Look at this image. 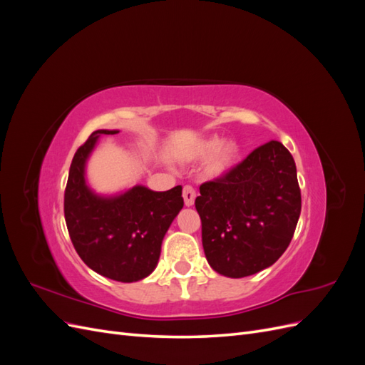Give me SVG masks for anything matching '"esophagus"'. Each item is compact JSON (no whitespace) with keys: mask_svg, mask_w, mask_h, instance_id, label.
I'll list each match as a JSON object with an SVG mask.
<instances>
[{"mask_svg":"<svg viewBox=\"0 0 365 365\" xmlns=\"http://www.w3.org/2000/svg\"><path fill=\"white\" fill-rule=\"evenodd\" d=\"M182 197H184V204L187 207H192L195 204V197H196V192L192 185H185L182 190Z\"/></svg>","mask_w":365,"mask_h":365,"instance_id":"34e87169","label":"esophagus"}]
</instances>
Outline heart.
<instances>
[{
	"mask_svg": "<svg viewBox=\"0 0 365 365\" xmlns=\"http://www.w3.org/2000/svg\"><path fill=\"white\" fill-rule=\"evenodd\" d=\"M193 155L196 158L210 157L207 161V172L213 176H222L233 168L239 155V146L236 141H220L213 135L200 141L195 148Z\"/></svg>",
	"mask_w": 365,
	"mask_h": 365,
	"instance_id": "1",
	"label": "heart"
}]
</instances>
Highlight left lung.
Instances as JSON below:
<instances>
[{
    "label": "left lung",
    "instance_id": "1",
    "mask_svg": "<svg viewBox=\"0 0 365 365\" xmlns=\"http://www.w3.org/2000/svg\"><path fill=\"white\" fill-rule=\"evenodd\" d=\"M195 205L207 262L225 277L256 274L288 248L302 212L295 161L269 141L222 178L204 182Z\"/></svg>",
    "mask_w": 365,
    "mask_h": 365
}]
</instances>
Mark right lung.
<instances>
[{
	"mask_svg": "<svg viewBox=\"0 0 365 365\" xmlns=\"http://www.w3.org/2000/svg\"><path fill=\"white\" fill-rule=\"evenodd\" d=\"M94 130L74 153L65 189L63 212L73 245L97 274L115 282H138L157 268L163 239L184 205L182 187L153 192L134 185L117 195H98L86 182L88 158L101 135Z\"/></svg>",
	"mask_w": 365,
	"mask_h": 365,
	"instance_id": "right-lung-1",
	"label": "right lung"
}]
</instances>
